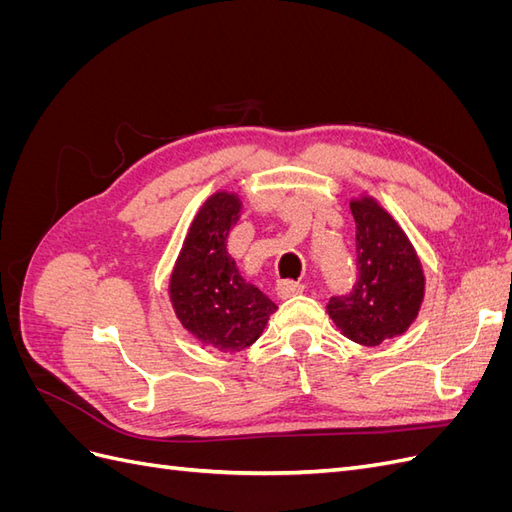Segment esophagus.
Wrapping results in <instances>:
<instances>
[{"instance_id":"esophagus-1","label":"esophagus","mask_w":512,"mask_h":512,"mask_svg":"<svg viewBox=\"0 0 512 512\" xmlns=\"http://www.w3.org/2000/svg\"><path fill=\"white\" fill-rule=\"evenodd\" d=\"M305 286L301 282H292V280H286V282H280L277 284V294H280L282 299H290V297H297V294H303Z\"/></svg>"}]
</instances>
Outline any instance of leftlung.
I'll use <instances>...</instances> for the list:
<instances>
[{"mask_svg": "<svg viewBox=\"0 0 512 512\" xmlns=\"http://www.w3.org/2000/svg\"><path fill=\"white\" fill-rule=\"evenodd\" d=\"M356 224V284L331 297L327 309L337 329L361 346H380L404 335L425 297V275L410 239L374 198L350 203Z\"/></svg>", "mask_w": 512, "mask_h": 512, "instance_id": "1", "label": "left lung"}]
</instances>
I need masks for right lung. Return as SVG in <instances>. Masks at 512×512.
Instances as JSON below:
<instances>
[{"mask_svg":"<svg viewBox=\"0 0 512 512\" xmlns=\"http://www.w3.org/2000/svg\"><path fill=\"white\" fill-rule=\"evenodd\" d=\"M241 200L215 192L205 200L183 241L170 275V303L183 329L222 352H241L265 331L277 305L245 282L226 250L230 228L241 218Z\"/></svg>","mask_w":512,"mask_h":512,"instance_id":"right-lung-1","label":"right lung"}]
</instances>
